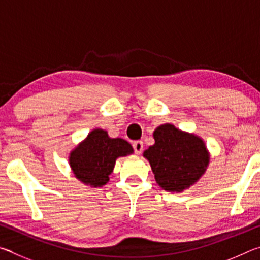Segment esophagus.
<instances>
[{
    "mask_svg": "<svg viewBox=\"0 0 260 260\" xmlns=\"http://www.w3.org/2000/svg\"><path fill=\"white\" fill-rule=\"evenodd\" d=\"M133 149L136 155H140L141 152H142L143 150V142L142 141H135V142L133 143Z\"/></svg>",
    "mask_w": 260,
    "mask_h": 260,
    "instance_id": "obj_1",
    "label": "esophagus"
}]
</instances>
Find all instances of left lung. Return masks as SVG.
<instances>
[{
  "label": "left lung",
  "mask_w": 260,
  "mask_h": 260,
  "mask_svg": "<svg viewBox=\"0 0 260 260\" xmlns=\"http://www.w3.org/2000/svg\"><path fill=\"white\" fill-rule=\"evenodd\" d=\"M155 144L143 152L155 174L156 182L166 191L181 192L205 173L210 153L199 135L181 131L172 124L158 126Z\"/></svg>",
  "instance_id": "obj_1"
}]
</instances>
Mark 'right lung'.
Here are the masks:
<instances>
[{
    "instance_id": "add662e5",
    "label": "right lung",
    "mask_w": 260,
    "mask_h": 260,
    "mask_svg": "<svg viewBox=\"0 0 260 260\" xmlns=\"http://www.w3.org/2000/svg\"><path fill=\"white\" fill-rule=\"evenodd\" d=\"M133 152L126 140L111 139L107 131L95 128L70 152L69 164L79 181L98 188L109 182L117 158Z\"/></svg>"
}]
</instances>
